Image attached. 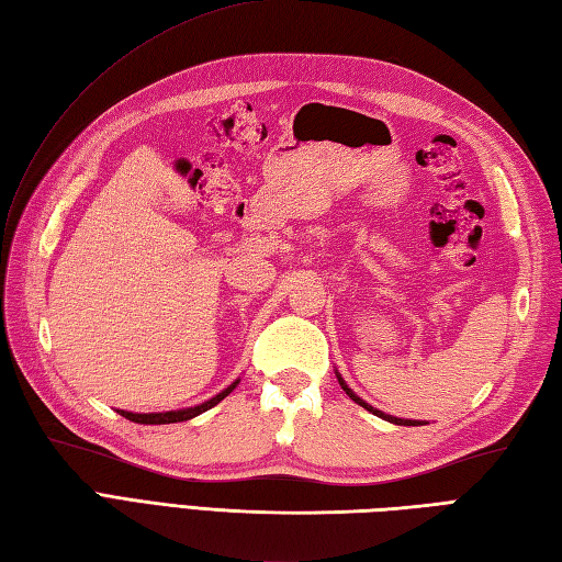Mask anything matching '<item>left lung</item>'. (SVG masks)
<instances>
[{
	"label": "left lung",
	"instance_id": "obj_1",
	"mask_svg": "<svg viewBox=\"0 0 562 562\" xmlns=\"http://www.w3.org/2000/svg\"><path fill=\"white\" fill-rule=\"evenodd\" d=\"M336 376H338V381H340V386H342V391L348 393V396L355 401V403H360L364 411H369V413H374L376 417H384V420H389V423H393V425H413V427H417V425H423L420 420H403V417H393V415H386V413H381V411H376V408H372V405L369 403H364L360 396H357V393L352 391V389H348V384H345L342 381V376L336 372Z\"/></svg>",
	"mask_w": 562,
	"mask_h": 562
}]
</instances>
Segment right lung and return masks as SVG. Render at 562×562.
<instances>
[{
	"label": "right lung",
	"mask_w": 562,
	"mask_h": 562,
	"mask_svg": "<svg viewBox=\"0 0 562 562\" xmlns=\"http://www.w3.org/2000/svg\"><path fill=\"white\" fill-rule=\"evenodd\" d=\"M236 384H238V379L234 381L232 386H226L222 393H217V396H214V398H210V401H205V403H200V405H193V408H183V411H166V413H130V411H117V413H121L123 417H127V420L139 423V425H169V423L193 420L195 415H200V413H205V411L214 408V405H217L220 401H224L226 396H229V393L236 389Z\"/></svg>",
	"instance_id": "1"
}]
</instances>
